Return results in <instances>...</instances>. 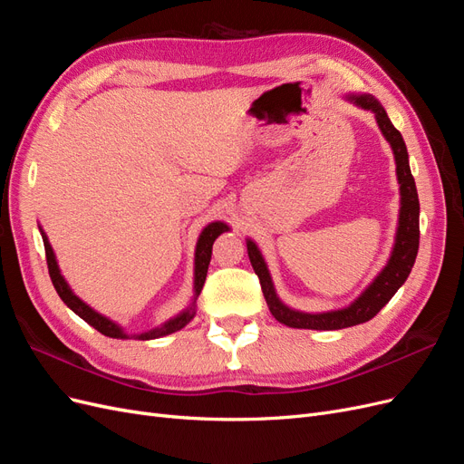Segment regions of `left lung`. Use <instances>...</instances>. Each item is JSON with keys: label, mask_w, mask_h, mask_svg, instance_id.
Returning <instances> with one entry per match:
<instances>
[{"label": "left lung", "mask_w": 464, "mask_h": 464, "mask_svg": "<svg viewBox=\"0 0 464 464\" xmlns=\"http://www.w3.org/2000/svg\"><path fill=\"white\" fill-rule=\"evenodd\" d=\"M350 101L362 106L363 110H372L375 114V120L379 123V130L385 135L387 141L395 152L397 162V178L401 184V215H399V230L395 247H392V256L387 263L385 269L379 273V276L366 288L362 296L350 304L344 310L339 312H327V314H302L294 312L286 307L283 302L276 298L271 275L266 271V265L259 254V249L254 242H247V256L254 271L259 276L263 296L266 300V305L273 314V317L280 323H285L294 329H317V331H334V329H346L366 323L372 317H375L382 307L395 296V292L404 285V280L409 278L412 265L416 261L418 246H420V201L414 178L409 166V152H406V145L402 141L401 131L391 123L387 111L379 104L373 96L360 94L350 96Z\"/></svg>", "instance_id": "left-lung-1"}]
</instances>
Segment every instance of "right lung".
Instances as JSON below:
<instances>
[{
  "mask_svg": "<svg viewBox=\"0 0 464 464\" xmlns=\"http://www.w3.org/2000/svg\"><path fill=\"white\" fill-rule=\"evenodd\" d=\"M227 230H228V227L224 222H213V224H208V227L199 236L198 249H195V298H193V304H195V300H198V296H199L201 290H203L205 278H207V269H208V263H210V254H213V244H215L217 237L222 232H227ZM42 240H44L46 263H48V273H50V278H52V285H53L55 292L60 294V298L63 300V304L69 307V310H73L81 319H85L89 325L94 327L98 333H102L106 336H111V339H128V334H125L116 325V323H111L104 315L96 314L92 307H89L85 302H81L75 296V294L72 292V288L67 286L65 278L62 276V273L58 269V263H55L52 246H50L44 232H42ZM191 317H193V305L189 307V310H186L184 314H179L176 319H170L168 323H164V325L159 327V329H152V331L141 333V334H133V339L150 341V339H159V336H164V334L176 333L179 329H184L188 323L191 321Z\"/></svg>",
  "mask_w": 464,
  "mask_h": 464,
  "instance_id": "add662e5",
  "label": "right lung"
}]
</instances>
